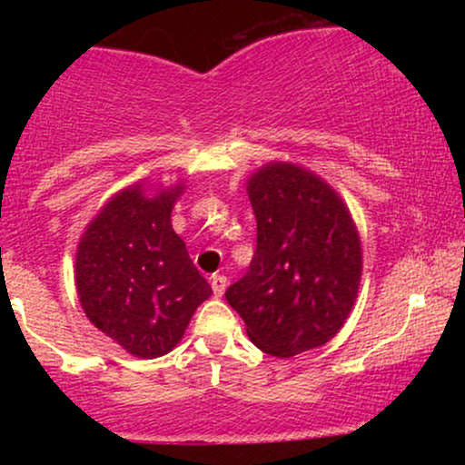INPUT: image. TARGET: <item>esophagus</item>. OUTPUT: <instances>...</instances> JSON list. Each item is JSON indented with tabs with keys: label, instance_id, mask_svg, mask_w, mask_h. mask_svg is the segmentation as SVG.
<instances>
[{
	"label": "esophagus",
	"instance_id": "1",
	"mask_svg": "<svg viewBox=\"0 0 465 465\" xmlns=\"http://www.w3.org/2000/svg\"><path fill=\"white\" fill-rule=\"evenodd\" d=\"M210 284H212V291H214V295L223 297V292H225V288H227V277L225 275H212Z\"/></svg>",
	"mask_w": 465,
	"mask_h": 465
}]
</instances>
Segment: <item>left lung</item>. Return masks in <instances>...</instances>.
Instances as JSON below:
<instances>
[{"label": "left lung", "instance_id": "1", "mask_svg": "<svg viewBox=\"0 0 465 465\" xmlns=\"http://www.w3.org/2000/svg\"><path fill=\"white\" fill-rule=\"evenodd\" d=\"M258 221L249 273L227 288L229 306L266 354L291 359L322 348L359 297L361 236L328 181L292 162H269L247 179Z\"/></svg>", "mask_w": 465, "mask_h": 465}]
</instances>
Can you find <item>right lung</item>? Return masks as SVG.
Masks as SVG:
<instances>
[{"instance_id": "add662e5", "label": "right lung", "mask_w": 465, "mask_h": 465, "mask_svg": "<svg viewBox=\"0 0 465 465\" xmlns=\"http://www.w3.org/2000/svg\"><path fill=\"white\" fill-rule=\"evenodd\" d=\"M185 183L148 181L115 192L76 247L78 302L95 328L137 359L168 354L212 286L173 229Z\"/></svg>"}]
</instances>
